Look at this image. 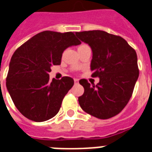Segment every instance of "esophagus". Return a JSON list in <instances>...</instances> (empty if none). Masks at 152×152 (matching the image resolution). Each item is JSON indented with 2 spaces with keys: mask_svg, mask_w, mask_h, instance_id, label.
Wrapping results in <instances>:
<instances>
[{
  "mask_svg": "<svg viewBox=\"0 0 152 152\" xmlns=\"http://www.w3.org/2000/svg\"><path fill=\"white\" fill-rule=\"evenodd\" d=\"M74 83H75V85H77V84H79V80H78V79H74Z\"/></svg>",
  "mask_w": 152,
  "mask_h": 152,
  "instance_id": "esophagus-1",
  "label": "esophagus"
}]
</instances>
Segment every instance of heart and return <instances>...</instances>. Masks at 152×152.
Wrapping results in <instances>:
<instances>
[{
	"instance_id": "heart-1",
	"label": "heart",
	"mask_w": 152,
	"mask_h": 152,
	"mask_svg": "<svg viewBox=\"0 0 152 152\" xmlns=\"http://www.w3.org/2000/svg\"><path fill=\"white\" fill-rule=\"evenodd\" d=\"M84 46H87V45H80L79 48H81V47H84Z\"/></svg>"
}]
</instances>
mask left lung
I'll use <instances>...</instances> for the list:
<instances>
[{"mask_svg":"<svg viewBox=\"0 0 152 152\" xmlns=\"http://www.w3.org/2000/svg\"><path fill=\"white\" fill-rule=\"evenodd\" d=\"M81 42L88 44L93 58V77H99L96 85L82 79L85 93L78 101L83 110L100 119L115 116L130 101L139 78L135 50L122 37L103 30L76 32Z\"/></svg>","mask_w":152,"mask_h":152,"instance_id":"1","label":"left lung"}]
</instances>
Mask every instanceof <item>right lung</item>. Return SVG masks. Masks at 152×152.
Wrapping results in <instances>:
<instances>
[{"label": "right lung", "instance_id": "right-lung-1", "mask_svg": "<svg viewBox=\"0 0 152 152\" xmlns=\"http://www.w3.org/2000/svg\"><path fill=\"white\" fill-rule=\"evenodd\" d=\"M80 44L72 32L43 31L18 48L10 63L6 88L17 109L34 122L49 120L74 85L72 78L50 80L52 65L61 64L67 48Z\"/></svg>", "mask_w": 152, "mask_h": 152}]
</instances>
